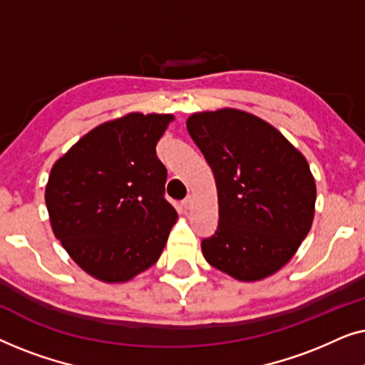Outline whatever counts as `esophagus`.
<instances>
[{"label": "esophagus", "instance_id": "obj_1", "mask_svg": "<svg viewBox=\"0 0 365 365\" xmlns=\"http://www.w3.org/2000/svg\"><path fill=\"white\" fill-rule=\"evenodd\" d=\"M181 206H182L184 209H186V211H189V209H191V207H192V197H191V196H189V197H186V199H184V201L181 202Z\"/></svg>", "mask_w": 365, "mask_h": 365}]
</instances>
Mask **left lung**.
<instances>
[{"label":"left lung","mask_w":365,"mask_h":365,"mask_svg":"<svg viewBox=\"0 0 365 365\" xmlns=\"http://www.w3.org/2000/svg\"><path fill=\"white\" fill-rule=\"evenodd\" d=\"M186 126L216 179L219 224L201 244L206 261L242 282L281 271L314 221L307 159L272 124L236 108L194 113Z\"/></svg>","instance_id":"8db88e82"}]
</instances>
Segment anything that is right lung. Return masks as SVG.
Returning <instances> with one entry per match:
<instances>
[{
	"label": "right lung",
	"instance_id": "add662e5",
	"mask_svg": "<svg viewBox=\"0 0 365 365\" xmlns=\"http://www.w3.org/2000/svg\"><path fill=\"white\" fill-rule=\"evenodd\" d=\"M173 114L128 113L74 143L49 173L53 234L69 257L106 284L128 282L164 251L178 212L164 197L156 144Z\"/></svg>",
	"mask_w": 365,
	"mask_h": 365
}]
</instances>
